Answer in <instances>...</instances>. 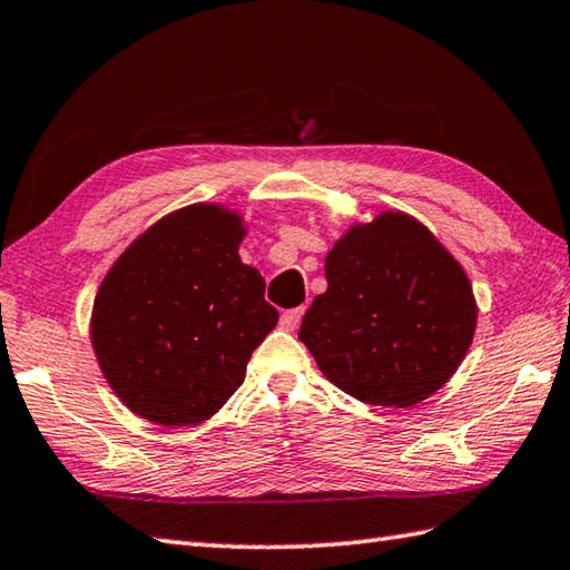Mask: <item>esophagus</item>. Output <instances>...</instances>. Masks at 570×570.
Wrapping results in <instances>:
<instances>
[{
  "label": "esophagus",
  "instance_id": "1",
  "mask_svg": "<svg viewBox=\"0 0 570 570\" xmlns=\"http://www.w3.org/2000/svg\"><path fill=\"white\" fill-rule=\"evenodd\" d=\"M301 316H304V306L284 311V314H282V328L284 331H296L298 323H301Z\"/></svg>",
  "mask_w": 570,
  "mask_h": 570
}]
</instances>
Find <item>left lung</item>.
I'll use <instances>...</instances> for the list:
<instances>
[{
  "label": "left lung",
  "instance_id": "8db88e82",
  "mask_svg": "<svg viewBox=\"0 0 570 570\" xmlns=\"http://www.w3.org/2000/svg\"><path fill=\"white\" fill-rule=\"evenodd\" d=\"M326 282L298 341L333 385L365 405L422 403L470 351L476 328L470 278L405 212L385 209L345 229L326 254Z\"/></svg>",
  "mask_w": 570,
  "mask_h": 570
}]
</instances>
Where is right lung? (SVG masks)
Wrapping results in <instances>:
<instances>
[{
	"instance_id": "add662e5",
	"label": "right lung",
	"mask_w": 570,
	"mask_h": 570,
	"mask_svg": "<svg viewBox=\"0 0 570 570\" xmlns=\"http://www.w3.org/2000/svg\"><path fill=\"white\" fill-rule=\"evenodd\" d=\"M237 209L197 203L130 242L98 286L91 343L120 403L163 428L209 420L278 321L259 269L239 259Z\"/></svg>"
}]
</instances>
